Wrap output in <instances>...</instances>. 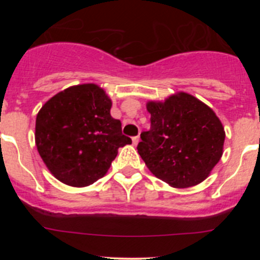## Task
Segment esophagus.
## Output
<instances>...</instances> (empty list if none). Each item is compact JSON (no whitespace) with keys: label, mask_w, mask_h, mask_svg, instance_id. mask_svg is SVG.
I'll list each match as a JSON object with an SVG mask.
<instances>
[{"label":"esophagus","mask_w":260,"mask_h":260,"mask_svg":"<svg viewBox=\"0 0 260 260\" xmlns=\"http://www.w3.org/2000/svg\"><path fill=\"white\" fill-rule=\"evenodd\" d=\"M132 142H133V144H134V145L138 144V142H139V136L133 137V138H132Z\"/></svg>","instance_id":"1"}]
</instances>
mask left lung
<instances>
[{
  "label": "left lung",
  "instance_id": "1",
  "mask_svg": "<svg viewBox=\"0 0 260 260\" xmlns=\"http://www.w3.org/2000/svg\"><path fill=\"white\" fill-rule=\"evenodd\" d=\"M150 129L140 133L138 153L153 175L175 188L208 177L222 156L225 131L210 107L187 92L149 101Z\"/></svg>",
  "mask_w": 260,
  "mask_h": 260
}]
</instances>
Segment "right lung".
Masks as SVG:
<instances>
[{"instance_id": "right-lung-1", "label": "right lung", "mask_w": 260, "mask_h": 260, "mask_svg": "<svg viewBox=\"0 0 260 260\" xmlns=\"http://www.w3.org/2000/svg\"><path fill=\"white\" fill-rule=\"evenodd\" d=\"M112 103L96 84L64 89L41 107L35 143L41 159L62 183L85 187L104 177L118 148L132 139L112 117Z\"/></svg>"}]
</instances>
